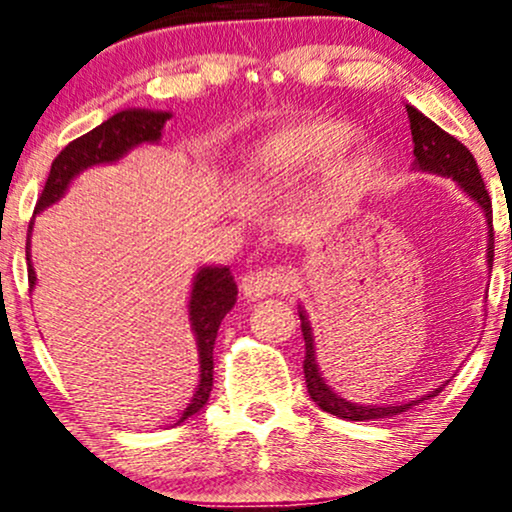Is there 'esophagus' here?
Listing matches in <instances>:
<instances>
[{"mask_svg": "<svg viewBox=\"0 0 512 512\" xmlns=\"http://www.w3.org/2000/svg\"><path fill=\"white\" fill-rule=\"evenodd\" d=\"M290 278L288 274L281 267H264V269H257V271H250V274H245L241 278V290L243 295L252 299H264L269 295H274V292H281L288 288Z\"/></svg>", "mask_w": 512, "mask_h": 512, "instance_id": "esophagus-1", "label": "esophagus"}]
</instances>
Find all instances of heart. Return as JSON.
I'll return each mask as SVG.
<instances>
[{"label": "heart", "mask_w": 512, "mask_h": 512, "mask_svg": "<svg viewBox=\"0 0 512 512\" xmlns=\"http://www.w3.org/2000/svg\"><path fill=\"white\" fill-rule=\"evenodd\" d=\"M337 149L342 154L360 152L356 135H351L342 121H295L276 128L257 142L250 154V170L262 180H278L318 166Z\"/></svg>", "instance_id": "obj_1"}]
</instances>
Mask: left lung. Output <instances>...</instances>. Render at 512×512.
Wrapping results in <instances>:
<instances>
[{"label":"left lung","mask_w":512,"mask_h":512,"mask_svg":"<svg viewBox=\"0 0 512 512\" xmlns=\"http://www.w3.org/2000/svg\"><path fill=\"white\" fill-rule=\"evenodd\" d=\"M407 117H410V128H412V142H414V168L424 170V173H433L440 177H452V180L459 185L463 192H466L470 199H473L482 208L487 220V264L492 267L494 262V227H492V199H489L485 182H482L480 168L475 163L473 154L466 145H461L454 135L442 131L438 124H433L431 119L424 117L419 109L407 105ZM299 320H302V335H304V379L306 388H309L311 400L316 403L323 412L335 414L339 419L346 421H367V419H386L393 417V414H400L410 410L412 405H417L419 400H410L405 405H358L349 403V400L342 398L327 386L323 374L318 370L316 360V344H313V330L309 318H306L304 309H299ZM440 388L426 393L424 398H433L435 393H440Z\"/></svg>","instance_id":"1"}]
</instances>
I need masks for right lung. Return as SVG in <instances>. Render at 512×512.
<instances>
[{
  "label": "right lung",
  "instance_id": "1",
  "mask_svg": "<svg viewBox=\"0 0 512 512\" xmlns=\"http://www.w3.org/2000/svg\"><path fill=\"white\" fill-rule=\"evenodd\" d=\"M170 119V112H154V109H124L117 112L114 117L102 121L93 131H88L81 138L72 140L63 152H60L51 163L49 180H46L44 192L39 196L37 208L39 210L53 206L60 201L70 187V182L77 177L81 170L100 166V163H114L121 156H126L133 147L145 145V142H159L163 126ZM32 224L27 227V243H25V257H27V281L30 288L37 283V274H34L32 260H30V234ZM238 288L234 283V276L227 267H203L199 274L194 276L192 295H189V323H192L196 346H199V388H196L192 403L187 405L185 414H182L177 424L194 417L203 410L208 403V395L213 391V349L215 337L220 330L222 318L231 311L236 304Z\"/></svg>",
  "mask_w": 512,
  "mask_h": 512
}]
</instances>
